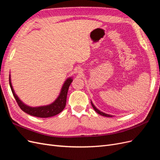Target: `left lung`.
Returning a JSON list of instances; mask_svg holds the SVG:
<instances>
[{
	"instance_id": "8db88e82",
	"label": "left lung",
	"mask_w": 160,
	"mask_h": 160,
	"mask_svg": "<svg viewBox=\"0 0 160 160\" xmlns=\"http://www.w3.org/2000/svg\"><path fill=\"white\" fill-rule=\"evenodd\" d=\"M91 105H92V107H93V108L94 109V110L96 111L97 113H99V115H103V116H105V117H112V115H109V114H106V113H103V112H101V111H99V109H97L95 107V105L93 104V103L92 102H91Z\"/></svg>"
}]
</instances>
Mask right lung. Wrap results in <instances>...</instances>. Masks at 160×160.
Segmentation results:
<instances>
[{"mask_svg": "<svg viewBox=\"0 0 160 160\" xmlns=\"http://www.w3.org/2000/svg\"><path fill=\"white\" fill-rule=\"evenodd\" d=\"M72 81V79L71 77H69V78H68L65 81L62 87L61 93L59 97H58L57 99L52 103L46 106L31 108L30 106H28L25 103H23L22 101L19 99L16 93H14V91L12 88V83L11 81V76L9 75V84H10L12 93L20 108L24 111V112H25L28 114L35 116V117L42 118L52 117V116L59 114L64 109L66 105L67 92H68L69 88Z\"/></svg>", "mask_w": 160, "mask_h": 160, "instance_id": "add662e5", "label": "right lung"}]
</instances>
